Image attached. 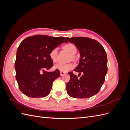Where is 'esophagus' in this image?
<instances>
[{
  "instance_id": "esophagus-1",
  "label": "esophagus",
  "mask_w": 130,
  "mask_h": 130,
  "mask_svg": "<svg viewBox=\"0 0 130 130\" xmlns=\"http://www.w3.org/2000/svg\"><path fill=\"white\" fill-rule=\"evenodd\" d=\"M65 74H66V73H65L64 72H60V75H61V76L64 75Z\"/></svg>"
}]
</instances>
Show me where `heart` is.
Segmentation results:
<instances>
[{
	"label": "heart",
	"instance_id": "obj_1",
	"mask_svg": "<svg viewBox=\"0 0 130 130\" xmlns=\"http://www.w3.org/2000/svg\"><path fill=\"white\" fill-rule=\"evenodd\" d=\"M63 49L66 50L72 55H74L77 52V48L76 46L72 43H68L63 46ZM57 48H55L50 51L49 53V57L51 60L53 62L57 61ZM74 68V66L72 64L67 63L64 64L61 63H58L54 66V68L57 69L61 72H67L72 70Z\"/></svg>",
	"mask_w": 130,
	"mask_h": 130
}]
</instances>
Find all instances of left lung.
I'll return each mask as SVG.
<instances>
[{"label": "left lung", "mask_w": 130, "mask_h": 130, "mask_svg": "<svg viewBox=\"0 0 130 130\" xmlns=\"http://www.w3.org/2000/svg\"><path fill=\"white\" fill-rule=\"evenodd\" d=\"M74 43L80 54L78 65L74 71L80 73L79 78L73 72L66 86L68 95L75 98H88L95 95L104 83L107 72V57L104 47L97 41L85 37H66Z\"/></svg>", "instance_id": "8db88e82"}]
</instances>
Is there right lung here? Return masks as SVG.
<instances>
[{"label": "right lung", "mask_w": 130, "mask_h": 130, "mask_svg": "<svg viewBox=\"0 0 130 130\" xmlns=\"http://www.w3.org/2000/svg\"><path fill=\"white\" fill-rule=\"evenodd\" d=\"M67 42L64 37L37 35L24 39L17 49L14 63L15 78L21 91L31 98H43L50 93L60 70L45 72L53 66L49 57L53 49ZM43 74H42L41 72Z\"/></svg>", "instance_id": "add662e5"}]
</instances>
